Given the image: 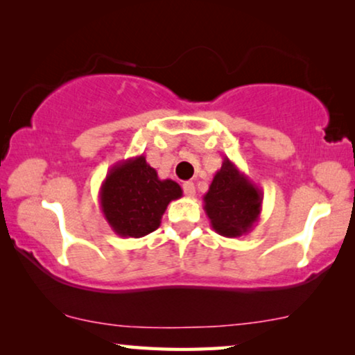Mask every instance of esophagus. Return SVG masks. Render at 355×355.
<instances>
[{"instance_id":"esophagus-1","label":"esophagus","mask_w":355,"mask_h":355,"mask_svg":"<svg viewBox=\"0 0 355 355\" xmlns=\"http://www.w3.org/2000/svg\"><path fill=\"white\" fill-rule=\"evenodd\" d=\"M182 189H184V193H186L187 197H193L196 196V186H193V182L187 181L182 184Z\"/></svg>"}]
</instances>
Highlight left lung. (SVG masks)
I'll list each match as a JSON object with an SVG mask.
<instances>
[{"instance_id":"left-lung-1","label":"left lung","mask_w":355,"mask_h":355,"mask_svg":"<svg viewBox=\"0 0 355 355\" xmlns=\"http://www.w3.org/2000/svg\"><path fill=\"white\" fill-rule=\"evenodd\" d=\"M261 202V189L230 158H225L203 196V210L213 231L225 237H241L260 220Z\"/></svg>"}]
</instances>
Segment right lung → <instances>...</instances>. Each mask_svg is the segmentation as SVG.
<instances>
[{
	"label": "right lung",
	"mask_w": 355,
	"mask_h": 355,
	"mask_svg": "<svg viewBox=\"0 0 355 355\" xmlns=\"http://www.w3.org/2000/svg\"><path fill=\"white\" fill-rule=\"evenodd\" d=\"M182 197L173 179H159L145 155L118 162L101 182L100 210L121 237H144L158 230L169 202Z\"/></svg>",
	"instance_id": "add662e5"
}]
</instances>
